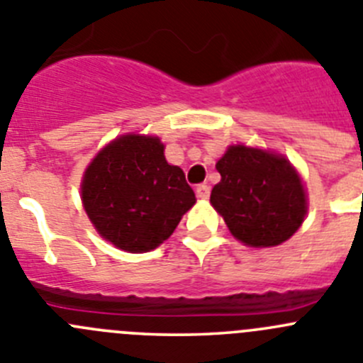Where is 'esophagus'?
I'll return each mask as SVG.
<instances>
[{
  "label": "esophagus",
  "instance_id": "obj_1",
  "mask_svg": "<svg viewBox=\"0 0 363 363\" xmlns=\"http://www.w3.org/2000/svg\"><path fill=\"white\" fill-rule=\"evenodd\" d=\"M197 197L202 199V201H206V199L209 197V186H206V184L197 186Z\"/></svg>",
  "mask_w": 363,
  "mask_h": 363
}]
</instances>
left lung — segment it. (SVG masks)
I'll list each match as a JSON object with an SVG mask.
<instances>
[{
	"instance_id": "8db88e82",
	"label": "left lung",
	"mask_w": 363,
	"mask_h": 363,
	"mask_svg": "<svg viewBox=\"0 0 363 363\" xmlns=\"http://www.w3.org/2000/svg\"><path fill=\"white\" fill-rule=\"evenodd\" d=\"M220 182L211 206L229 233L254 249L292 238L308 215V193L286 155L249 145H229L216 161Z\"/></svg>"
}]
</instances>
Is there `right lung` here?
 <instances>
[{
    "mask_svg": "<svg viewBox=\"0 0 363 363\" xmlns=\"http://www.w3.org/2000/svg\"><path fill=\"white\" fill-rule=\"evenodd\" d=\"M80 199L98 235L132 254L157 249L197 202L184 172L166 161L161 138L138 132L116 135L96 152Z\"/></svg>",
    "mask_w": 363,
    "mask_h": 363,
    "instance_id": "right-lung-1",
    "label": "right lung"
}]
</instances>
